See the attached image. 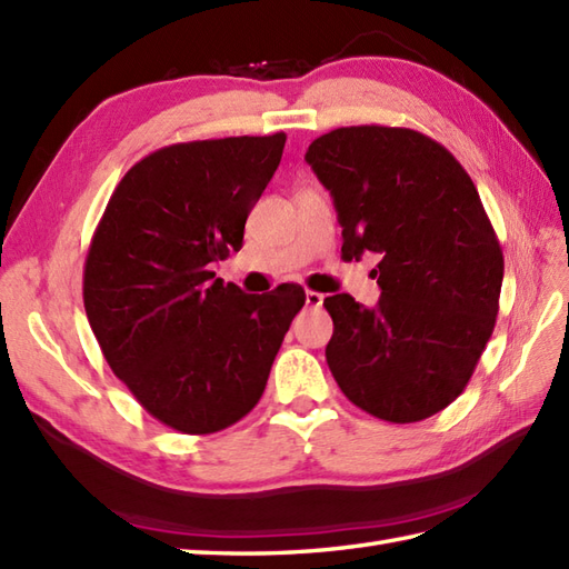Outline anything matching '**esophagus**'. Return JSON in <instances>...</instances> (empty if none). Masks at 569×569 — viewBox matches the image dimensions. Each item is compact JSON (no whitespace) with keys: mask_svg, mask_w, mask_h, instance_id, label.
<instances>
[{"mask_svg":"<svg viewBox=\"0 0 569 569\" xmlns=\"http://www.w3.org/2000/svg\"><path fill=\"white\" fill-rule=\"evenodd\" d=\"M325 296L322 293H316V291H306V306L308 308H320L322 306Z\"/></svg>","mask_w":569,"mask_h":569,"instance_id":"obj_1","label":"esophagus"}]
</instances>
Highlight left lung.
<instances>
[{"mask_svg": "<svg viewBox=\"0 0 569 569\" xmlns=\"http://www.w3.org/2000/svg\"><path fill=\"white\" fill-rule=\"evenodd\" d=\"M330 190L342 259L377 253L381 298H325V349L342 393L373 418L418 422L465 391L499 312L503 253L471 178L438 141L403 127H342L308 147Z\"/></svg>", "mask_w": 569, "mask_h": 569, "instance_id": "8db88e82", "label": "left lung"}]
</instances>
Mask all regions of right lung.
<instances>
[{"instance_id":"right-lung-1","label":"right lung","mask_w":569,"mask_h":569,"mask_svg":"<svg viewBox=\"0 0 569 569\" xmlns=\"http://www.w3.org/2000/svg\"><path fill=\"white\" fill-rule=\"evenodd\" d=\"M286 134L173 143L119 180L84 259L82 300L107 365L163 426H234L269 381L306 291L247 296L214 278L239 251Z\"/></svg>"}]
</instances>
